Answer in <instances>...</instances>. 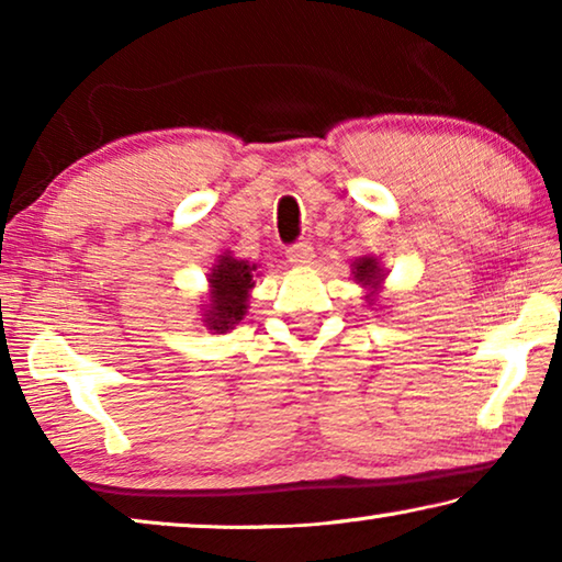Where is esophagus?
I'll return each instance as SVG.
<instances>
[{
	"label": "esophagus",
	"mask_w": 562,
	"mask_h": 562,
	"mask_svg": "<svg viewBox=\"0 0 562 562\" xmlns=\"http://www.w3.org/2000/svg\"><path fill=\"white\" fill-rule=\"evenodd\" d=\"M288 258L292 265H297V268H307V265L315 260V247L307 243H297L288 250Z\"/></svg>",
	"instance_id": "1"
}]
</instances>
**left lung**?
<instances>
[{
    "label": "left lung",
    "instance_id": "1",
    "mask_svg": "<svg viewBox=\"0 0 562 562\" xmlns=\"http://www.w3.org/2000/svg\"><path fill=\"white\" fill-rule=\"evenodd\" d=\"M351 274H355V280L361 284V288H369L372 292L367 294V302L374 304V290H379V284L384 280V272L379 268L376 258H359L351 265Z\"/></svg>",
    "mask_w": 562,
    "mask_h": 562
}]
</instances>
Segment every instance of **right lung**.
Instances as JSON below:
<instances>
[{"label":"right lung","instance_id":"add662e5","mask_svg":"<svg viewBox=\"0 0 562 562\" xmlns=\"http://www.w3.org/2000/svg\"><path fill=\"white\" fill-rule=\"evenodd\" d=\"M255 270L258 265L235 260L231 252H223L207 274L211 282V302L205 304V325L211 331L233 329L245 317L247 297L255 288Z\"/></svg>","mask_w":562,"mask_h":562}]
</instances>
